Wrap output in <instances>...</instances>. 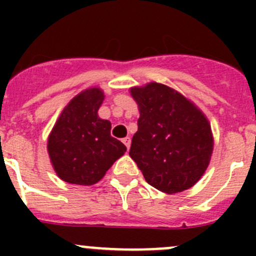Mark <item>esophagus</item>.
I'll list each match as a JSON object with an SVG mask.
<instances>
[{"instance_id":"34e87169","label":"esophagus","mask_w":256,"mask_h":256,"mask_svg":"<svg viewBox=\"0 0 256 256\" xmlns=\"http://www.w3.org/2000/svg\"><path fill=\"white\" fill-rule=\"evenodd\" d=\"M122 142H124V144H125L126 146V148H130V144H131V138H122Z\"/></svg>"}]
</instances>
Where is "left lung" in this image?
I'll return each mask as SVG.
<instances>
[{
    "label": "left lung",
    "mask_w": 256,
    "mask_h": 256,
    "mask_svg": "<svg viewBox=\"0 0 256 256\" xmlns=\"http://www.w3.org/2000/svg\"><path fill=\"white\" fill-rule=\"evenodd\" d=\"M140 112L130 157L148 184L167 194L193 187L204 174L213 134L207 116L180 92L151 82L130 89Z\"/></svg>",
    "instance_id": "obj_1"
}]
</instances>
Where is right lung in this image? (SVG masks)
I'll return each instance as SVG.
<instances>
[{
    "instance_id": "add662e5",
    "label": "right lung",
    "mask_w": 256,
    "mask_h": 256,
    "mask_svg": "<svg viewBox=\"0 0 256 256\" xmlns=\"http://www.w3.org/2000/svg\"><path fill=\"white\" fill-rule=\"evenodd\" d=\"M104 99L100 88L82 90L54 124L47 150L60 180L72 184H95L126 152L125 144L110 135L112 122L98 115Z\"/></svg>"
}]
</instances>
